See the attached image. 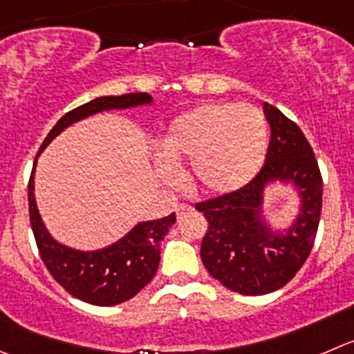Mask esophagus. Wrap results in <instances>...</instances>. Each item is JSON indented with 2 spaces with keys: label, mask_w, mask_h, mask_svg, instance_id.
<instances>
[{
  "label": "esophagus",
  "mask_w": 354,
  "mask_h": 354,
  "mask_svg": "<svg viewBox=\"0 0 354 354\" xmlns=\"http://www.w3.org/2000/svg\"><path fill=\"white\" fill-rule=\"evenodd\" d=\"M190 211H192V205L181 204L180 207L176 209V214H178V218H181V216H185V214H187V212H190Z\"/></svg>",
  "instance_id": "34e87169"
}]
</instances>
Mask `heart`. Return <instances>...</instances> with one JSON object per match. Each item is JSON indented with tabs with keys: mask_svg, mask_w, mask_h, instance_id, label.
<instances>
[{
	"mask_svg": "<svg viewBox=\"0 0 354 354\" xmlns=\"http://www.w3.org/2000/svg\"><path fill=\"white\" fill-rule=\"evenodd\" d=\"M268 124L250 105L202 104L173 121L162 152L171 166L192 164L195 187L226 195L245 187L263 166ZM164 164V181L176 185V171Z\"/></svg>",
	"mask_w": 354,
	"mask_h": 354,
	"instance_id": "b5f03b06",
	"label": "heart"
}]
</instances>
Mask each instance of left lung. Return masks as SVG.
I'll return each instance as SVG.
<instances>
[{
  "label": "left lung",
  "instance_id": "left-lung-1",
  "mask_svg": "<svg viewBox=\"0 0 354 354\" xmlns=\"http://www.w3.org/2000/svg\"><path fill=\"white\" fill-rule=\"evenodd\" d=\"M263 109L272 136L259 173L233 194L195 204L209 223L201 245L205 270L243 296L270 294L296 277L313 249L324 194L320 167L299 126L273 105ZM277 180L292 184L301 198L297 221L283 232L260 216L263 188Z\"/></svg>",
  "mask_w": 354,
  "mask_h": 354
}]
</instances>
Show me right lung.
Here are the masks:
<instances>
[{
    "label": "right lung",
    "instance_id": "obj_1",
    "mask_svg": "<svg viewBox=\"0 0 354 354\" xmlns=\"http://www.w3.org/2000/svg\"><path fill=\"white\" fill-rule=\"evenodd\" d=\"M149 104H152V97L149 93L95 98L67 112L48 133L37 156L55 136L81 119L112 109H131L136 105ZM34 169H36V160L27 185L30 228L41 259L51 277L71 296L95 306H115L135 297L156 275L160 261V240H164L171 226L176 223V214L173 212L162 219L138 223L128 235L105 249L90 250V252L71 249L58 243L41 221L34 198Z\"/></svg>",
    "mask_w": 354,
    "mask_h": 354
}]
</instances>
